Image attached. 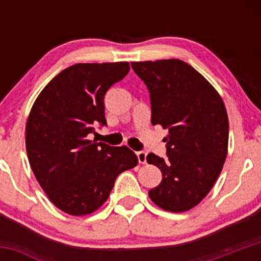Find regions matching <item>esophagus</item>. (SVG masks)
Masks as SVG:
<instances>
[{"label": "esophagus", "instance_id": "34e87169", "mask_svg": "<svg viewBox=\"0 0 261 261\" xmlns=\"http://www.w3.org/2000/svg\"><path fill=\"white\" fill-rule=\"evenodd\" d=\"M136 155H138L139 163H140V164H145V163H146V152L145 151H138V152H136Z\"/></svg>", "mask_w": 261, "mask_h": 261}]
</instances>
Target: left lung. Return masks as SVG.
I'll list each match as a JSON object with an SVG mask.
<instances>
[{
    "label": "left lung",
    "mask_w": 261,
    "mask_h": 261,
    "mask_svg": "<svg viewBox=\"0 0 261 261\" xmlns=\"http://www.w3.org/2000/svg\"><path fill=\"white\" fill-rule=\"evenodd\" d=\"M150 92L151 123L168 128L167 158L150 152L149 164L163 179L149 197L169 212L199 203L217 180L227 156L228 117L225 103L201 73L179 59L133 62Z\"/></svg>",
    "instance_id": "left-lung-1"
}]
</instances>
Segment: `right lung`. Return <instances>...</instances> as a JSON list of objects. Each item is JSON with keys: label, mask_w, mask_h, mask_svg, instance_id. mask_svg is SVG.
<instances>
[{"label": "right lung", "mask_w": 261, "mask_h": 261, "mask_svg": "<svg viewBox=\"0 0 261 261\" xmlns=\"http://www.w3.org/2000/svg\"><path fill=\"white\" fill-rule=\"evenodd\" d=\"M128 70L127 62L74 64L53 78L31 107L25 130L29 163L53 204L68 215L98 210L118 174L138 165L127 146L88 139L94 126L107 125L105 94Z\"/></svg>", "instance_id": "1"}]
</instances>
